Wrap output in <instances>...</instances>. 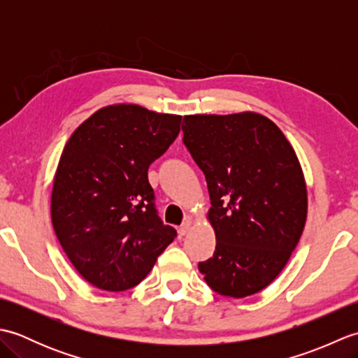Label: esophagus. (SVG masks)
Returning <instances> with one entry per match:
<instances>
[{
  "instance_id": "esophagus-1",
  "label": "esophagus",
  "mask_w": 358,
  "mask_h": 358,
  "mask_svg": "<svg viewBox=\"0 0 358 358\" xmlns=\"http://www.w3.org/2000/svg\"><path fill=\"white\" fill-rule=\"evenodd\" d=\"M191 226H192L191 220H186V222L178 227V234H180V235H186V234L189 232V229H191Z\"/></svg>"
}]
</instances>
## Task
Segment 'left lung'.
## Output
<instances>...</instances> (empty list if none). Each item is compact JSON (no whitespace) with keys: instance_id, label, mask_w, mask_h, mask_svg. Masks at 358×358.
<instances>
[{"instance_id":"left-lung-1","label":"left lung","mask_w":358,"mask_h":358,"mask_svg":"<svg viewBox=\"0 0 358 358\" xmlns=\"http://www.w3.org/2000/svg\"><path fill=\"white\" fill-rule=\"evenodd\" d=\"M181 129L206 177L217 238L199 269L220 295L260 292L283 271L305 229L308 191L295 150L255 112L186 115Z\"/></svg>"}]
</instances>
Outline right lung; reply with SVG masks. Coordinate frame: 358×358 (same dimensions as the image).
I'll use <instances>...</instances> for the list:
<instances>
[{
	"label": "right lung",
	"mask_w": 358,
	"mask_h": 358,
	"mask_svg": "<svg viewBox=\"0 0 358 358\" xmlns=\"http://www.w3.org/2000/svg\"><path fill=\"white\" fill-rule=\"evenodd\" d=\"M181 117L112 104L81 123L53 178L50 215L80 275L120 292L146 278L177 231L158 217L148 169L180 134Z\"/></svg>",
	"instance_id": "add662e5"
}]
</instances>
